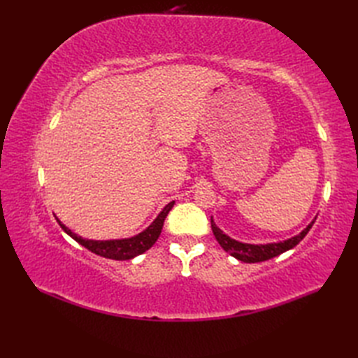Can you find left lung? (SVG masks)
Returning <instances> with one entry per match:
<instances>
[{"label": "left lung", "mask_w": 358, "mask_h": 358, "mask_svg": "<svg viewBox=\"0 0 358 358\" xmlns=\"http://www.w3.org/2000/svg\"><path fill=\"white\" fill-rule=\"evenodd\" d=\"M315 220H313L305 230L299 233L297 236L291 237V239H287L284 242H278V243H266V245H254V243H243L239 241H234L230 236H227L220 229V227H216L213 218H210V224H212V231L215 234V239L218 241V243L222 246L225 252H229L231 257L241 259V262H243V263H259V262H266V259H270V258L284 254L285 251H288V249L299 245V242L312 229V225H313V222H315Z\"/></svg>", "instance_id": "1"}]
</instances>
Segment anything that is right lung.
Here are the masks:
<instances>
[{
    "instance_id": "1",
    "label": "right lung",
    "mask_w": 358,
    "mask_h": 358,
    "mask_svg": "<svg viewBox=\"0 0 358 358\" xmlns=\"http://www.w3.org/2000/svg\"><path fill=\"white\" fill-rule=\"evenodd\" d=\"M173 204L175 201H170L164 209L159 212V215L155 218V221L150 224L146 230H143L142 233H138L133 237H127V239H115V241H92V239H83V237L78 236L76 233H73L69 227L64 225L57 216V221L61 225V229L66 231L70 237L80 243L82 246H85L86 249H90L91 252L104 257V258H110V259H117V262H124V259H131L140 254L146 252L148 249L152 246L157 239L161 234L162 225H164V220L166 216L169 215V212L171 210Z\"/></svg>"
}]
</instances>
